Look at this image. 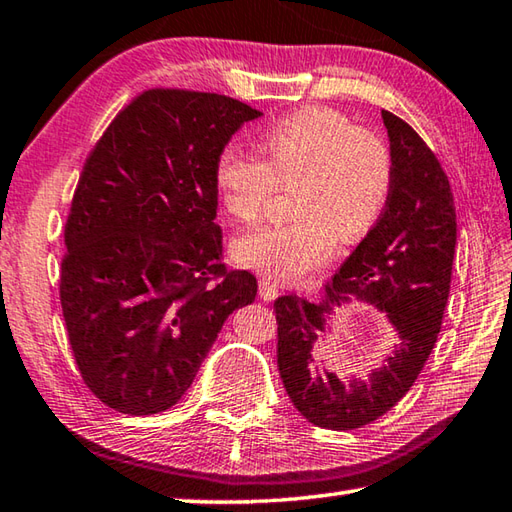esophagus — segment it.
<instances>
[{"mask_svg": "<svg viewBox=\"0 0 512 512\" xmlns=\"http://www.w3.org/2000/svg\"><path fill=\"white\" fill-rule=\"evenodd\" d=\"M258 294H260V298H263V301L272 303V301H276V298H278V285L272 283V281H267V278H260V281H258Z\"/></svg>", "mask_w": 512, "mask_h": 512, "instance_id": "esophagus-1", "label": "esophagus"}]
</instances>
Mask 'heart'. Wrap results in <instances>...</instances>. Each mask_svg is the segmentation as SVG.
Instances as JSON below:
<instances>
[{
    "label": "heart",
    "mask_w": 512,
    "mask_h": 512,
    "mask_svg": "<svg viewBox=\"0 0 512 512\" xmlns=\"http://www.w3.org/2000/svg\"><path fill=\"white\" fill-rule=\"evenodd\" d=\"M265 158L236 147L220 153V205L238 225H252L278 187L292 189L296 220L240 236L234 258L272 281L289 283L330 256L334 236L356 240L388 200L392 153L379 133L361 129L332 106H307L267 129Z\"/></svg>",
    "instance_id": "b5f03b06"
}]
</instances>
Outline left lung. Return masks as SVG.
<instances>
[{
  "instance_id": "obj_1",
  "label": "left lung",
  "mask_w": 512,
  "mask_h": 512,
  "mask_svg": "<svg viewBox=\"0 0 512 512\" xmlns=\"http://www.w3.org/2000/svg\"><path fill=\"white\" fill-rule=\"evenodd\" d=\"M390 138L392 185L383 214L318 303L276 298L278 372L294 408L318 428L354 430L383 417L406 397L441 330L450 294L457 216L435 153L417 131L381 111ZM368 302L386 314L398 343L379 369L341 377L317 359L331 316Z\"/></svg>"
}]
</instances>
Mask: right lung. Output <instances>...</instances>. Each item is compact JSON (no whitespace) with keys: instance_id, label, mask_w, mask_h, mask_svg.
I'll use <instances>...</instances> for the list:
<instances>
[{"instance_id":"obj_1","label":"right lung","mask_w":512,"mask_h":512,"mask_svg":"<svg viewBox=\"0 0 512 512\" xmlns=\"http://www.w3.org/2000/svg\"><path fill=\"white\" fill-rule=\"evenodd\" d=\"M260 115L227 95L153 89L86 160L60 301L82 379L109 408L144 417L176 406L227 316L254 303L256 278L220 263L216 165Z\"/></svg>"}]
</instances>
